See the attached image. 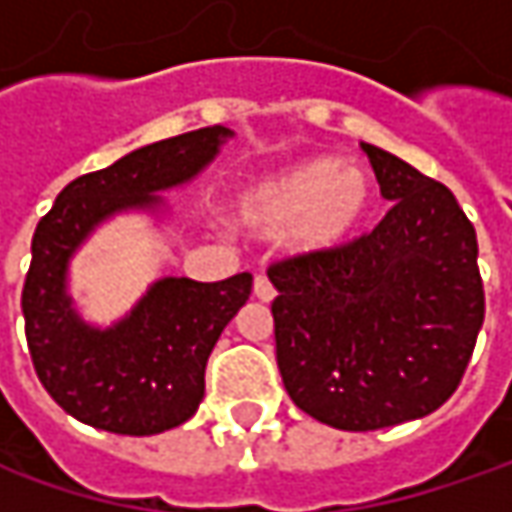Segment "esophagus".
Segmentation results:
<instances>
[{
  "mask_svg": "<svg viewBox=\"0 0 512 512\" xmlns=\"http://www.w3.org/2000/svg\"><path fill=\"white\" fill-rule=\"evenodd\" d=\"M253 296L262 299V302H270L276 296V287H273V282L267 279L265 273H256V279H253Z\"/></svg>",
  "mask_w": 512,
  "mask_h": 512,
  "instance_id": "esophagus-1",
  "label": "esophagus"
}]
</instances>
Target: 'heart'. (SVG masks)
Returning <instances> with one entry per match:
<instances>
[{"label":"heart","instance_id":"b5f03b06","mask_svg":"<svg viewBox=\"0 0 512 512\" xmlns=\"http://www.w3.org/2000/svg\"><path fill=\"white\" fill-rule=\"evenodd\" d=\"M373 202L370 179L339 159H310L267 173L239 193V219L253 233L279 236L293 230L305 250L344 245Z\"/></svg>","mask_w":512,"mask_h":512}]
</instances>
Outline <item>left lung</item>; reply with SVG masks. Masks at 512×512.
<instances>
[{
  "label": "left lung",
  "instance_id": "obj_1",
  "mask_svg": "<svg viewBox=\"0 0 512 512\" xmlns=\"http://www.w3.org/2000/svg\"><path fill=\"white\" fill-rule=\"evenodd\" d=\"M393 202L370 233L267 267L276 362L293 404L336 430L439 410L484 322L476 227L450 187L364 145Z\"/></svg>",
  "mask_w": 512,
  "mask_h": 512
}]
</instances>
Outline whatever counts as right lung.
I'll list each match as a JSON object with an SVG mask.
<instances>
[{
    "mask_svg": "<svg viewBox=\"0 0 512 512\" xmlns=\"http://www.w3.org/2000/svg\"><path fill=\"white\" fill-rule=\"evenodd\" d=\"M227 136L233 130L216 125L133 150L73 179L39 219L22 287L25 336L39 382L73 419L119 436H153L199 410L207 356L250 299L253 276L162 279L122 325L102 333L70 310L65 265L96 222L122 207L156 205L153 190L196 176Z\"/></svg>",
    "mask_w": 512,
    "mask_h": 512,
    "instance_id": "obj_1",
    "label": "right lung"
}]
</instances>
